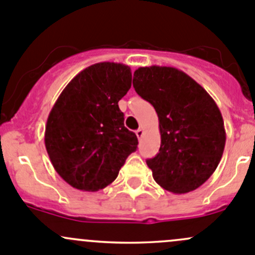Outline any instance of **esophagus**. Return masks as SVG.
I'll list each match as a JSON object with an SVG mask.
<instances>
[{
	"instance_id": "obj_1",
	"label": "esophagus",
	"mask_w": 255,
	"mask_h": 255,
	"mask_svg": "<svg viewBox=\"0 0 255 255\" xmlns=\"http://www.w3.org/2000/svg\"><path fill=\"white\" fill-rule=\"evenodd\" d=\"M135 133H136V136H137V138H141V137H142V135H143V128H138L137 130L135 131Z\"/></svg>"
}]
</instances>
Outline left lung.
<instances>
[{"label":"left lung","mask_w":255,"mask_h":255,"mask_svg":"<svg viewBox=\"0 0 255 255\" xmlns=\"http://www.w3.org/2000/svg\"><path fill=\"white\" fill-rule=\"evenodd\" d=\"M132 84L158 117L160 150L146 161L153 180L177 195L195 191L216 171L226 145L216 102L190 75L172 67H140Z\"/></svg>","instance_id":"1"}]
</instances>
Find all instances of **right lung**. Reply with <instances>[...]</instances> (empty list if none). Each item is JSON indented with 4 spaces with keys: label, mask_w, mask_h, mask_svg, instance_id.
Here are the masks:
<instances>
[{
    "label": "right lung",
    "mask_w": 255,
    "mask_h": 255,
    "mask_svg": "<svg viewBox=\"0 0 255 255\" xmlns=\"http://www.w3.org/2000/svg\"><path fill=\"white\" fill-rule=\"evenodd\" d=\"M130 88V67L97 63L78 73L53 105L45 148L54 170L72 187L89 192L107 187L137 147L118 105Z\"/></svg>",
    "instance_id": "1"
}]
</instances>
